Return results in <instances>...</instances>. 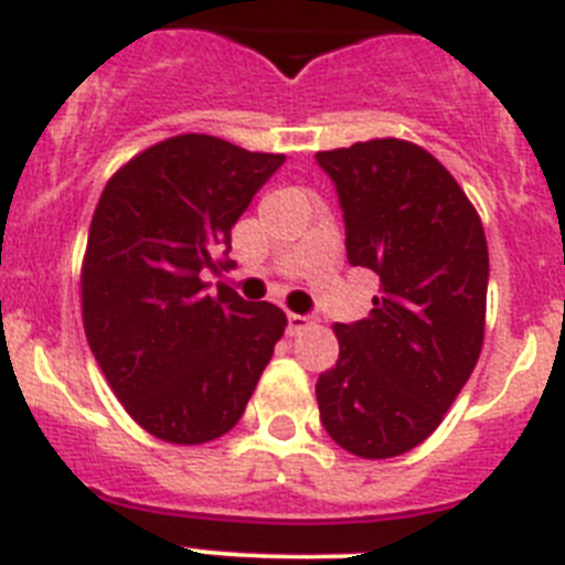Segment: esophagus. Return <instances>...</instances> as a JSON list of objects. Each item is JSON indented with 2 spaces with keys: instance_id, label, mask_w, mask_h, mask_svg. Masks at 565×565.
Returning <instances> with one entry per match:
<instances>
[{
  "instance_id": "obj_1",
  "label": "esophagus",
  "mask_w": 565,
  "mask_h": 565,
  "mask_svg": "<svg viewBox=\"0 0 565 565\" xmlns=\"http://www.w3.org/2000/svg\"><path fill=\"white\" fill-rule=\"evenodd\" d=\"M310 328V317H302V313H288V330L291 333H299V330Z\"/></svg>"
}]
</instances>
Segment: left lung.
Listing matches in <instances>:
<instances>
[{"instance_id":"obj_1","label":"left lung","mask_w":565,"mask_h":565,"mask_svg":"<svg viewBox=\"0 0 565 565\" xmlns=\"http://www.w3.org/2000/svg\"><path fill=\"white\" fill-rule=\"evenodd\" d=\"M347 230V260L381 277L370 317L333 324L339 361L317 381L324 431L361 459L434 434L484 341L488 241L465 190L426 148L370 139L319 151Z\"/></svg>"}]
</instances>
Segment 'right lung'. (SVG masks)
I'll return each mask as SVG.
<instances>
[{"mask_svg":"<svg viewBox=\"0 0 565 565\" xmlns=\"http://www.w3.org/2000/svg\"><path fill=\"white\" fill-rule=\"evenodd\" d=\"M286 162L179 134L145 148L108 179L81 266L83 328L117 401L157 439L224 437L286 333V313L210 294L232 226Z\"/></svg>","mask_w":565,"mask_h":565,"instance_id":"right-lung-1","label":"right lung"}]
</instances>
